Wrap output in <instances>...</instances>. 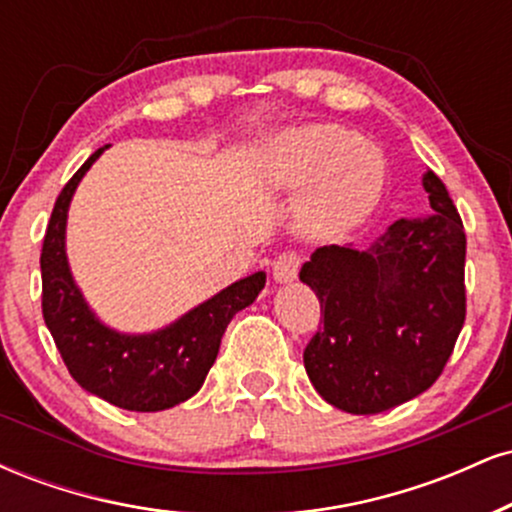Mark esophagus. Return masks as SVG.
Listing matches in <instances>:
<instances>
[{"instance_id":"34e87169","label":"esophagus","mask_w":512,"mask_h":512,"mask_svg":"<svg viewBox=\"0 0 512 512\" xmlns=\"http://www.w3.org/2000/svg\"><path fill=\"white\" fill-rule=\"evenodd\" d=\"M303 264V255L296 250H289V252H281L279 257L274 260V267H272V274L276 281H293L298 276V269H301Z\"/></svg>"}]
</instances>
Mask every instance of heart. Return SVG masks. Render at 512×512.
I'll use <instances>...</instances> for the list:
<instances>
[{"mask_svg":"<svg viewBox=\"0 0 512 512\" xmlns=\"http://www.w3.org/2000/svg\"><path fill=\"white\" fill-rule=\"evenodd\" d=\"M276 190L303 195L298 219L308 233L327 236L361 223L378 204L385 161L378 146L339 125H308L279 137L267 156Z\"/></svg>","mask_w":512,"mask_h":512,"instance_id":"1","label":"heart"}]
</instances>
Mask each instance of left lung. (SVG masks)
Returning a JSON list of instances; mask_svg holds the SVG:
<instances>
[{
  "instance_id": "1",
  "label": "left lung",
  "mask_w": 512,
  "mask_h": 512,
  "mask_svg": "<svg viewBox=\"0 0 512 512\" xmlns=\"http://www.w3.org/2000/svg\"><path fill=\"white\" fill-rule=\"evenodd\" d=\"M433 214L399 219L366 252L325 245L303 264L325 322L303 351L310 383L349 414H380L438 380L467 315V238L436 173Z\"/></svg>"
}]
</instances>
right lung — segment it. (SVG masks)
Masks as SVG:
<instances>
[{
  "label": "right lung",
  "instance_id": "add662e5",
  "mask_svg": "<svg viewBox=\"0 0 512 512\" xmlns=\"http://www.w3.org/2000/svg\"><path fill=\"white\" fill-rule=\"evenodd\" d=\"M103 151L76 170L52 209L40 250L45 325L69 375L86 392L129 411L170 409L202 387L228 322L255 301L267 276L257 272L236 281L161 332L127 337L101 325L69 274L64 226L76 185Z\"/></svg>",
  "mask_w": 512,
  "mask_h": 512
}]
</instances>
